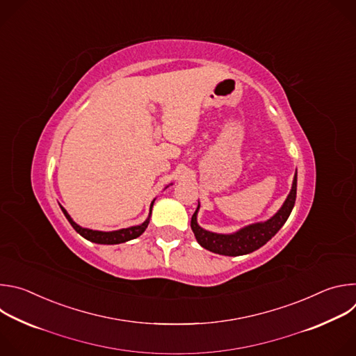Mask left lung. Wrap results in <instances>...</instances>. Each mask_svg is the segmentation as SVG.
Masks as SVG:
<instances>
[{
    "label": "left lung",
    "mask_w": 356,
    "mask_h": 356,
    "mask_svg": "<svg viewBox=\"0 0 356 356\" xmlns=\"http://www.w3.org/2000/svg\"><path fill=\"white\" fill-rule=\"evenodd\" d=\"M296 194H297V170L294 173L291 190L287 198L284 200L283 206L269 220L246 225L232 234H217V232L207 231L198 225L197 222V214L200 210V202H198L197 210L191 217V229L194 232L197 242L210 252L218 253V255H225V257L246 255V253H250L264 246L284 225V222L287 221L294 207Z\"/></svg>",
    "instance_id": "left-lung-1"
}]
</instances>
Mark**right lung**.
Wrapping results in <instances>:
<instances>
[{
  "mask_svg": "<svg viewBox=\"0 0 356 356\" xmlns=\"http://www.w3.org/2000/svg\"><path fill=\"white\" fill-rule=\"evenodd\" d=\"M172 184V183H170ZM169 187V186H168ZM154 202L155 200L150 202V209H149V216L147 218L139 224V225H134V227H128V228H122V229H117V231H97V229H90V228H83L80 227L79 224H76L73 221V218L69 216V213L60 206L65 217L67 218V221L70 222V225L76 229L77 234H80L83 238H86L87 241L90 242H94V243H101V245H117V243H122V242H127V241H131V239H135L138 236H140L145 229L147 228L149 225V221H150V214H152V207H154Z\"/></svg>",
  "mask_w": 356,
  "mask_h": 356,
  "instance_id": "add662e5",
  "label": "right lung"
}]
</instances>
